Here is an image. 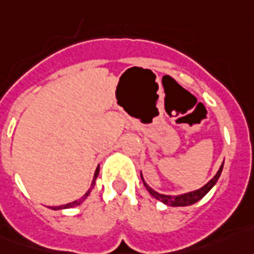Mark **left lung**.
<instances>
[{"label": "left lung", "instance_id": "obj_1", "mask_svg": "<svg viewBox=\"0 0 254 254\" xmlns=\"http://www.w3.org/2000/svg\"><path fill=\"white\" fill-rule=\"evenodd\" d=\"M222 169H223V164L221 165L219 170L216 172V175L211 179L205 186H203L201 188L196 190H192V192H188V193H183V195H177V196H170V195H162V193H158L157 190H151L147 184L143 180V177H142V173H140V177H142V180H143V184H145L146 190H149L150 195L155 197L157 200L162 201L164 204L172 205V207H184V205H190V204H195L196 201H199L201 197H204L207 193H208V190L212 188V187L215 186L216 181L219 179V176L222 173Z\"/></svg>", "mask_w": 254, "mask_h": 254}]
</instances>
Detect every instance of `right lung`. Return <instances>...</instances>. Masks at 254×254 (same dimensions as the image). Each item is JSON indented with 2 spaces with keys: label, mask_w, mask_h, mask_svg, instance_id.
<instances>
[{
  "label": "right lung",
  "mask_w": 254,
  "mask_h": 254,
  "mask_svg": "<svg viewBox=\"0 0 254 254\" xmlns=\"http://www.w3.org/2000/svg\"><path fill=\"white\" fill-rule=\"evenodd\" d=\"M99 172H100V169H99V166H97V169H96V172H94V177H93V181H92V186H90V188H89V190H86V193H85V195L82 196L81 199H78V200L71 201V203H68V204L58 205V207H51V208H53V210H62V208H71V207H75V205L81 204V203H82V201H84L85 199L88 197L89 193H90V190H93L94 184H96V179H97V176H99Z\"/></svg>",
  "instance_id": "obj_1"
}]
</instances>
